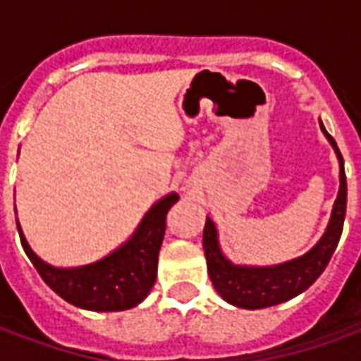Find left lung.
Here are the masks:
<instances>
[{
    "label": "left lung",
    "instance_id": "left-lung-1",
    "mask_svg": "<svg viewBox=\"0 0 361 361\" xmlns=\"http://www.w3.org/2000/svg\"><path fill=\"white\" fill-rule=\"evenodd\" d=\"M321 123V121H319ZM323 133L333 145L338 164H341V188L334 201L331 220L325 234L311 247L305 255L286 263L272 267H247L234 265L228 261L219 245V232L209 216L203 230V247L207 257V269L212 280V286L228 303L243 307V310H263L276 303L288 302L294 295L302 294L303 290L315 282L325 271L334 250L341 240L344 214H346V173H344V160L336 142L321 123Z\"/></svg>",
    "mask_w": 361,
    "mask_h": 361
}]
</instances>
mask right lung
<instances>
[{
    "instance_id": "obj_1",
    "label": "right lung",
    "mask_w": 361,
    "mask_h": 361,
    "mask_svg": "<svg viewBox=\"0 0 361 361\" xmlns=\"http://www.w3.org/2000/svg\"><path fill=\"white\" fill-rule=\"evenodd\" d=\"M180 195L162 197L142 216L135 234L108 257L75 269H59L44 263L30 250L17 222L23 250L48 286L66 302L90 311L131 310L149 295L154 286L158 251L166 232V214L178 203Z\"/></svg>"
}]
</instances>
